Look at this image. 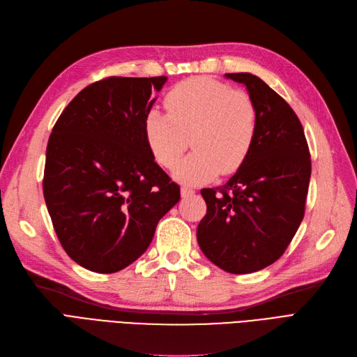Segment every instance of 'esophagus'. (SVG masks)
<instances>
[{"mask_svg":"<svg viewBox=\"0 0 357 357\" xmlns=\"http://www.w3.org/2000/svg\"><path fill=\"white\" fill-rule=\"evenodd\" d=\"M180 192H181V197H188V196H190V195L195 193V190H193L192 188H186V186L181 188Z\"/></svg>","mask_w":357,"mask_h":357,"instance_id":"esophagus-1","label":"esophagus"}]
</instances>
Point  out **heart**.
Masks as SVG:
<instances>
[{"mask_svg":"<svg viewBox=\"0 0 357 357\" xmlns=\"http://www.w3.org/2000/svg\"><path fill=\"white\" fill-rule=\"evenodd\" d=\"M164 105L167 114H146L144 133L155 161L168 169L177 165L190 137L195 152L178 164L176 180L199 184L243 165L259 126L249 93L211 77H192L169 89Z\"/></svg>","mask_w":357,"mask_h":357,"instance_id":"obj_1","label":"heart"}]
</instances>
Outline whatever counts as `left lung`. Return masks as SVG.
Here are the masks:
<instances>
[{
    "mask_svg": "<svg viewBox=\"0 0 357 357\" xmlns=\"http://www.w3.org/2000/svg\"><path fill=\"white\" fill-rule=\"evenodd\" d=\"M243 83L258 107L259 126L246 161L225 184L202 189L206 215L197 243L230 274H250L274 264L305 215L310 153L301 120L258 76L227 73Z\"/></svg>",
    "mask_w": 357,
    "mask_h": 357,
    "instance_id": "obj_1",
    "label": "left lung"
}]
</instances>
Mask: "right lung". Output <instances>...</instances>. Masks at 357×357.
Listing matches in <instances>:
<instances>
[{"mask_svg":"<svg viewBox=\"0 0 357 357\" xmlns=\"http://www.w3.org/2000/svg\"><path fill=\"white\" fill-rule=\"evenodd\" d=\"M167 82L107 77L80 91L56 120L47 146L44 197L66 253L112 274L151 245L180 201L178 184L155 162L144 121Z\"/></svg>","mask_w":357,"mask_h":357,"instance_id":"right-lung-1","label":"right lung"}]
</instances>
